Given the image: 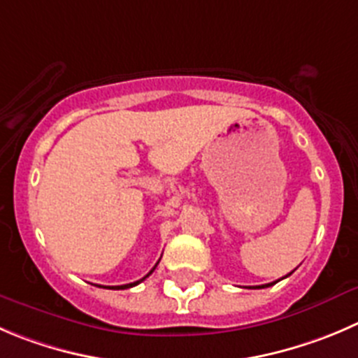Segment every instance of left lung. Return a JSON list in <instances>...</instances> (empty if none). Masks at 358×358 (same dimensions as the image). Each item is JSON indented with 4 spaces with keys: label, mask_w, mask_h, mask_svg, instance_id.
I'll list each match as a JSON object with an SVG mask.
<instances>
[{
    "label": "left lung",
    "mask_w": 358,
    "mask_h": 358,
    "mask_svg": "<svg viewBox=\"0 0 358 358\" xmlns=\"http://www.w3.org/2000/svg\"><path fill=\"white\" fill-rule=\"evenodd\" d=\"M292 272H294V271H292ZM292 272H290V274H292ZM290 274H288V275H290ZM285 278H287V275H285ZM281 279H283V278H281ZM281 279H278V281H281ZM278 281H275V283H278ZM272 285H274V283H268V285H262V287H257V288H265V287H272Z\"/></svg>",
    "instance_id": "1"
}]
</instances>
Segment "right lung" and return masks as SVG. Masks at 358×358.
Masks as SVG:
<instances>
[{
	"label": "right lung",
	"mask_w": 358,
	"mask_h": 358,
	"mask_svg": "<svg viewBox=\"0 0 358 358\" xmlns=\"http://www.w3.org/2000/svg\"><path fill=\"white\" fill-rule=\"evenodd\" d=\"M158 264H159V260H158ZM158 264H156V265H158ZM156 265L151 268V271H149L148 275L152 274V271H155V268H156ZM148 275H145V278H148ZM145 278H142L141 281H144ZM141 281H135V283H128V285H121V287H103V288H108V290H126V288H131V287H135V285H138V283H141Z\"/></svg>",
	"instance_id": "obj_1"
}]
</instances>
